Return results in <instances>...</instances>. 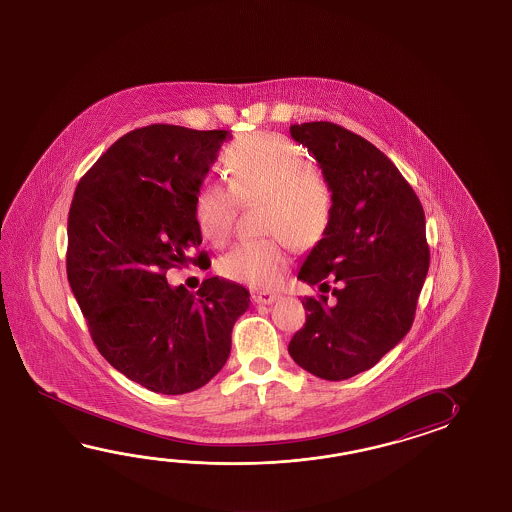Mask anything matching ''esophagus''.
Segmentation results:
<instances>
[{
    "label": "esophagus",
    "instance_id": "obj_1",
    "mask_svg": "<svg viewBox=\"0 0 512 512\" xmlns=\"http://www.w3.org/2000/svg\"><path fill=\"white\" fill-rule=\"evenodd\" d=\"M278 300V294L269 293V291H256L254 293V302L260 305H269Z\"/></svg>",
    "mask_w": 512,
    "mask_h": 512
}]
</instances>
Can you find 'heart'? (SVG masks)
<instances>
[{
  "label": "heart",
  "instance_id": "1",
  "mask_svg": "<svg viewBox=\"0 0 512 512\" xmlns=\"http://www.w3.org/2000/svg\"><path fill=\"white\" fill-rule=\"evenodd\" d=\"M229 186L205 183L194 197L197 229L212 245L230 240L240 207L261 203V230L274 234L245 241L218 263L223 278L256 289H272L289 269L291 243L296 251L313 249L333 221L335 197L302 146L283 135L252 133L223 152Z\"/></svg>",
  "mask_w": 512,
  "mask_h": 512
}]
</instances>
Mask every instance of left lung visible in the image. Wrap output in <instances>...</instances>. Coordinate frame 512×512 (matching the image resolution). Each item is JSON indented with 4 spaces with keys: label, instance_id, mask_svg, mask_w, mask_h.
<instances>
[{
    "label": "left lung",
    "instance_id": "8db88e82",
    "mask_svg": "<svg viewBox=\"0 0 512 512\" xmlns=\"http://www.w3.org/2000/svg\"><path fill=\"white\" fill-rule=\"evenodd\" d=\"M333 188V221L298 280L333 289L305 296V324L289 342L294 362L326 381L370 370L414 324L430 265L425 212L397 166L370 141L333 122L291 126ZM324 291V293H327Z\"/></svg>",
    "mask_w": 512,
    "mask_h": 512
}]
</instances>
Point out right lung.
Returning <instances> with one entry per match:
<instances>
[{"mask_svg": "<svg viewBox=\"0 0 512 512\" xmlns=\"http://www.w3.org/2000/svg\"><path fill=\"white\" fill-rule=\"evenodd\" d=\"M230 131L152 124L130 131L78 181L67 218V280L109 364L146 390L205 386L230 355L251 304L240 283L208 278L196 294L166 271L203 265L194 197Z\"/></svg>", "mask_w": 512, "mask_h": 512, "instance_id": "right-lung-1", "label": "right lung"}]
</instances>
